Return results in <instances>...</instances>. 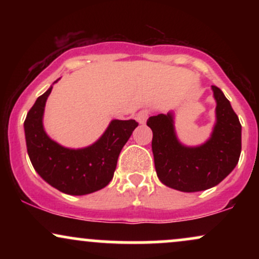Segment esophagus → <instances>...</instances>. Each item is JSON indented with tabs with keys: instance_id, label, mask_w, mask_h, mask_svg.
Here are the masks:
<instances>
[{
	"instance_id": "esophagus-1",
	"label": "esophagus",
	"mask_w": 259,
	"mask_h": 259,
	"mask_svg": "<svg viewBox=\"0 0 259 259\" xmlns=\"http://www.w3.org/2000/svg\"><path fill=\"white\" fill-rule=\"evenodd\" d=\"M136 118H138V121L140 124H145V123H146L147 118H148V112L147 111H141L138 115H136Z\"/></svg>"
}]
</instances>
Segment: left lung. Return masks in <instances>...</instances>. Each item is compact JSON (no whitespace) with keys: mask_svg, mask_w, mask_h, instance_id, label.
<instances>
[{"mask_svg":"<svg viewBox=\"0 0 259 259\" xmlns=\"http://www.w3.org/2000/svg\"><path fill=\"white\" fill-rule=\"evenodd\" d=\"M217 123L209 140L197 147L181 145L175 135L173 113L150 117L157 177L165 186L183 192L218 185L233 171L241 153V124L222 90L212 86Z\"/></svg>","mask_w":259,"mask_h":259,"instance_id":"1","label":"left lung"}]
</instances>
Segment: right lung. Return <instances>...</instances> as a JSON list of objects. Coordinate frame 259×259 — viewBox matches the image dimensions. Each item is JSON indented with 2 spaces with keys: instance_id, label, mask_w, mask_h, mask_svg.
Segmentation results:
<instances>
[{
  "instance_id": "right-lung-1",
  "label": "right lung",
  "mask_w": 259,
  "mask_h": 259,
  "mask_svg": "<svg viewBox=\"0 0 259 259\" xmlns=\"http://www.w3.org/2000/svg\"><path fill=\"white\" fill-rule=\"evenodd\" d=\"M52 86L37 97L26 114L24 132L29 158L37 174L50 185L68 195L99 191L113 179L117 160L138 121H111L103 135L91 146L72 150L61 146L45 133L42 117Z\"/></svg>"
}]
</instances>
